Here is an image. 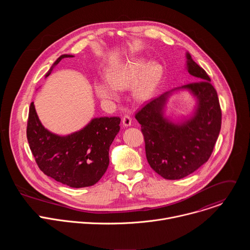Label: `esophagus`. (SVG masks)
Returning <instances> with one entry per match:
<instances>
[{
    "instance_id": "1",
    "label": "esophagus",
    "mask_w": 250,
    "mask_h": 250,
    "mask_svg": "<svg viewBox=\"0 0 250 250\" xmlns=\"http://www.w3.org/2000/svg\"><path fill=\"white\" fill-rule=\"evenodd\" d=\"M123 125H125V126H129V125H131V118H130V116L129 115H125L124 117H123Z\"/></svg>"
}]
</instances>
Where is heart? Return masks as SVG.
Wrapping results in <instances>:
<instances>
[{"label": "heart", "instance_id": "heart-1", "mask_svg": "<svg viewBox=\"0 0 250 250\" xmlns=\"http://www.w3.org/2000/svg\"><path fill=\"white\" fill-rule=\"evenodd\" d=\"M162 76V68L157 63H149L144 59H132L117 65L106 72V80L95 82L98 97L104 101L119 99L118 90L128 89L131 85L132 96L137 101L147 100L157 87Z\"/></svg>", "mask_w": 250, "mask_h": 250}]
</instances>
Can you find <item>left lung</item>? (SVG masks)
<instances>
[{"label": "left lung", "mask_w": 250, "mask_h": 250, "mask_svg": "<svg viewBox=\"0 0 250 250\" xmlns=\"http://www.w3.org/2000/svg\"><path fill=\"white\" fill-rule=\"evenodd\" d=\"M187 69L198 81L174 90L186 89L196 97L198 106L190 120L175 124L163 117L170 92L152 99L135 114L145 136L146 159L150 167L167 180L181 179L206 163L215 147L222 125L217 91L206 71L189 53Z\"/></svg>", "instance_id": "8db88e82"}]
</instances>
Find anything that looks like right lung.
Wrapping results in <instances>:
<instances>
[{"mask_svg":"<svg viewBox=\"0 0 250 250\" xmlns=\"http://www.w3.org/2000/svg\"><path fill=\"white\" fill-rule=\"evenodd\" d=\"M67 57L73 56L63 54L53 66ZM120 123L119 117L96 118L81 130L59 136L44 128L32 102L26 137L35 162L45 175L69 187L84 188L96 184L108 169L110 146L120 131Z\"/></svg>","mask_w":250,"mask_h":250,"instance_id":"right-lung-1","label":"right lung"}]
</instances>
